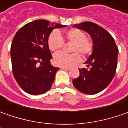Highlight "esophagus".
<instances>
[{
  "label": "esophagus",
  "mask_w": 128,
  "mask_h": 128,
  "mask_svg": "<svg viewBox=\"0 0 128 128\" xmlns=\"http://www.w3.org/2000/svg\"><path fill=\"white\" fill-rule=\"evenodd\" d=\"M62 70H69L70 68H61Z\"/></svg>",
  "instance_id": "1"
}]
</instances>
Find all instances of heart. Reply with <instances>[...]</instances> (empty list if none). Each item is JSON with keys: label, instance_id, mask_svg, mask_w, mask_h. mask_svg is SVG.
I'll return each instance as SVG.
<instances>
[{"label": "heart", "instance_id": "obj_1", "mask_svg": "<svg viewBox=\"0 0 128 128\" xmlns=\"http://www.w3.org/2000/svg\"><path fill=\"white\" fill-rule=\"evenodd\" d=\"M67 41L72 42V52H77L70 55L64 52H58L54 55L52 61L54 65L61 68H70L80 62V57L90 55L92 51V42L90 39L86 38V35L81 30L72 28L68 30L65 34ZM63 45V39L60 33L54 30L48 38V47L52 51H57L60 49Z\"/></svg>", "mask_w": 128, "mask_h": 128}]
</instances>
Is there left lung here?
Returning <instances> with one entry per match:
<instances>
[{
    "label": "left lung",
    "mask_w": 128,
    "mask_h": 128,
    "mask_svg": "<svg viewBox=\"0 0 128 128\" xmlns=\"http://www.w3.org/2000/svg\"><path fill=\"white\" fill-rule=\"evenodd\" d=\"M73 27L90 36L92 52L87 61L89 69H79L80 76L72 80L77 90L87 95H95L108 86L116 74L118 48L115 40L103 28L92 22H81Z\"/></svg>",
    "instance_id": "8db88e82"
}]
</instances>
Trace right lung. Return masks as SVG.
Here are the masks:
<instances>
[{"instance_id":"obj_1","label":"right lung","mask_w":128,"mask_h":128,"mask_svg":"<svg viewBox=\"0 0 128 128\" xmlns=\"http://www.w3.org/2000/svg\"><path fill=\"white\" fill-rule=\"evenodd\" d=\"M65 27L40 19L26 24L13 38L10 48L12 73L28 94H42L51 88L59 68L50 64L52 57L48 38L53 29Z\"/></svg>"}]
</instances>
